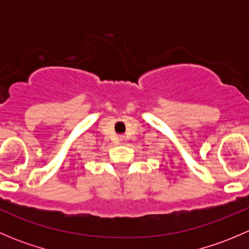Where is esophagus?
<instances>
[{"mask_svg":"<svg viewBox=\"0 0 249 249\" xmlns=\"http://www.w3.org/2000/svg\"><path fill=\"white\" fill-rule=\"evenodd\" d=\"M119 142L124 143L125 142V136H123V135H122V136H119Z\"/></svg>","mask_w":249,"mask_h":249,"instance_id":"1","label":"esophagus"}]
</instances>
